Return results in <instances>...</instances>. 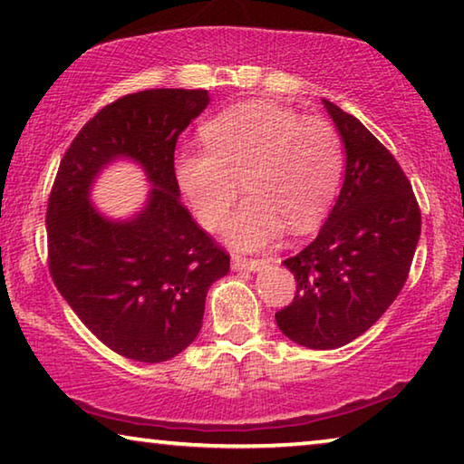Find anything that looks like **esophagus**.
Instances as JSON below:
<instances>
[{
    "instance_id": "esophagus-1",
    "label": "esophagus",
    "mask_w": 464,
    "mask_h": 464,
    "mask_svg": "<svg viewBox=\"0 0 464 464\" xmlns=\"http://www.w3.org/2000/svg\"><path fill=\"white\" fill-rule=\"evenodd\" d=\"M233 268L235 270H260L268 264V258H246V256L233 254Z\"/></svg>"
}]
</instances>
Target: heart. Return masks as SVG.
<instances>
[{
  "label": "heart",
  "mask_w": 464,
  "mask_h": 464,
  "mask_svg": "<svg viewBox=\"0 0 464 464\" xmlns=\"http://www.w3.org/2000/svg\"><path fill=\"white\" fill-rule=\"evenodd\" d=\"M206 149L175 154V178L206 229H217L237 200L249 194L227 223L237 247H260L289 225L310 231L333 202L343 171V142L333 123L301 117L268 101H247L202 126Z\"/></svg>",
  "instance_id": "heart-1"
}]
</instances>
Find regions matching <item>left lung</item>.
<instances>
[{
  "mask_svg": "<svg viewBox=\"0 0 464 464\" xmlns=\"http://www.w3.org/2000/svg\"><path fill=\"white\" fill-rule=\"evenodd\" d=\"M344 142L343 189L310 246L283 264L295 297L275 314L286 338L307 349H336L382 318L407 283L421 233L411 181L357 117L324 101Z\"/></svg>",
  "mask_w": 464,
  "mask_h": 464,
  "instance_id": "obj_1",
  "label": "left lung"
}]
</instances>
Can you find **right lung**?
Returning a JSON list of instances; mask_svg holds the SVG:
<instances>
[{"label": "right lung", "instance_id": "obj_1", "mask_svg": "<svg viewBox=\"0 0 464 464\" xmlns=\"http://www.w3.org/2000/svg\"><path fill=\"white\" fill-rule=\"evenodd\" d=\"M206 91L150 88L109 102L65 150L47 204L51 278L82 324L109 349L160 363L202 328L208 286L229 272V254L179 200L175 144L208 105ZM145 167L155 188L145 210L109 221L87 200L113 158Z\"/></svg>", "mask_w": 464, "mask_h": 464}]
</instances>
